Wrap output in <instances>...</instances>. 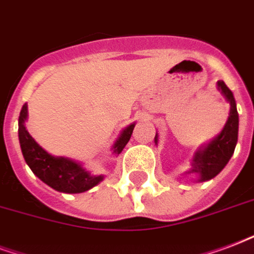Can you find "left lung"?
<instances>
[{"instance_id":"8db88e82","label":"left lung","mask_w":254,"mask_h":254,"mask_svg":"<svg viewBox=\"0 0 254 254\" xmlns=\"http://www.w3.org/2000/svg\"><path fill=\"white\" fill-rule=\"evenodd\" d=\"M217 89L224 96L225 100L230 106V111L224 128L210 142L203 144L194 152L191 159V169L185 174H197L198 182H205L214 178L228 165L237 144L238 139V112L233 92L226 87L222 80L217 81ZM155 144H158V132L154 138Z\"/></svg>"}]
</instances>
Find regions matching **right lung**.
I'll return each mask as SVG.
<instances>
[{"mask_svg": "<svg viewBox=\"0 0 254 254\" xmlns=\"http://www.w3.org/2000/svg\"><path fill=\"white\" fill-rule=\"evenodd\" d=\"M28 119V104L21 108L18 118V139L24 159L36 177L44 184L60 192L77 194L84 192L96 186L104 179V175H95L87 170L83 163L66 156H55L45 151L26 129L25 122ZM135 123H131L122 132L112 146V154L119 155L128 143Z\"/></svg>", "mask_w": 254, "mask_h": 254, "instance_id": "add662e5", "label": "right lung"}]
</instances>
